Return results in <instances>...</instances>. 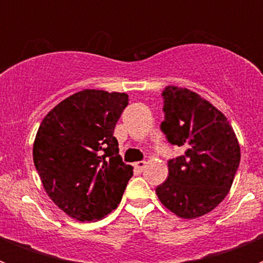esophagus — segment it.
Listing matches in <instances>:
<instances>
[{
    "mask_svg": "<svg viewBox=\"0 0 263 263\" xmlns=\"http://www.w3.org/2000/svg\"><path fill=\"white\" fill-rule=\"evenodd\" d=\"M134 167H136L138 171H142V170L146 167V162L145 160H139V162H136V163H134Z\"/></svg>",
    "mask_w": 263,
    "mask_h": 263,
    "instance_id": "34e87169",
    "label": "esophagus"
}]
</instances>
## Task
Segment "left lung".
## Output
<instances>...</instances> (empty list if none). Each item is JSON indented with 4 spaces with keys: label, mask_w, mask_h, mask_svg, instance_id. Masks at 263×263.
Wrapping results in <instances>:
<instances>
[{
    "label": "left lung",
    "mask_w": 263,
    "mask_h": 263,
    "mask_svg": "<svg viewBox=\"0 0 263 263\" xmlns=\"http://www.w3.org/2000/svg\"><path fill=\"white\" fill-rule=\"evenodd\" d=\"M162 96L160 129L184 153L168 160V176L155 192L179 217H200L215 210L231 190L240 164V145L227 117L200 95L168 85Z\"/></svg>",
    "instance_id": "8db88e82"
}]
</instances>
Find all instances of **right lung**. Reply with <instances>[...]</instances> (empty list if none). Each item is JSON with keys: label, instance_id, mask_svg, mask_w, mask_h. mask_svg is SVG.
<instances>
[{"label": "right lung", "instance_id": "obj_1", "mask_svg": "<svg viewBox=\"0 0 263 263\" xmlns=\"http://www.w3.org/2000/svg\"><path fill=\"white\" fill-rule=\"evenodd\" d=\"M129 96L84 89L47 113L32 158L45 191L78 221L101 220L120 204L133 167L125 164L113 137Z\"/></svg>", "mask_w": 263, "mask_h": 263}]
</instances>
